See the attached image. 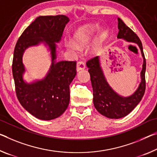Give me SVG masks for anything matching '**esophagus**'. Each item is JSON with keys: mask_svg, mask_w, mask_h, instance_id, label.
I'll return each instance as SVG.
<instances>
[{"mask_svg": "<svg viewBox=\"0 0 157 157\" xmlns=\"http://www.w3.org/2000/svg\"><path fill=\"white\" fill-rule=\"evenodd\" d=\"M85 68V63L82 61H78L77 63V71H81V70H84Z\"/></svg>", "mask_w": 157, "mask_h": 157, "instance_id": "esophagus-1", "label": "esophagus"}]
</instances>
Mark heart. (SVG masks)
I'll return each instance as SVG.
<instances>
[{
    "label": "heart",
    "mask_w": 157,
    "mask_h": 157,
    "mask_svg": "<svg viewBox=\"0 0 157 157\" xmlns=\"http://www.w3.org/2000/svg\"><path fill=\"white\" fill-rule=\"evenodd\" d=\"M91 36V28L90 26L85 25L81 26L75 32L73 35V41L69 42L67 44L68 48L77 50L78 49V46H82L88 43Z\"/></svg>",
    "instance_id": "1"
}]
</instances>
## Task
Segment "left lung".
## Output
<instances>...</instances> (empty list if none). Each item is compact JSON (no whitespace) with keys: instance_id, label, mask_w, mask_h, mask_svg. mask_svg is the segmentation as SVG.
Instances as JSON below:
<instances>
[{"instance_id":"8db88e82","label":"left lung","mask_w":157,"mask_h":157,"mask_svg":"<svg viewBox=\"0 0 157 157\" xmlns=\"http://www.w3.org/2000/svg\"><path fill=\"white\" fill-rule=\"evenodd\" d=\"M117 20V38L136 43L140 49L143 64L140 72L141 81L138 89L132 95L124 97L114 91L108 84L101 66L100 57L97 56L86 62L93 88L94 107L102 115L110 119L122 118L128 114L140 103L145 91L146 61L143 44L138 36L120 18H118Z\"/></svg>"}]
</instances>
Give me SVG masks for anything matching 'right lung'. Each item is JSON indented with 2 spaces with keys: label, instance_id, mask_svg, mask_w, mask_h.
<instances>
[{
  "label": "right lung",
  "instance_id": "1",
  "mask_svg": "<svg viewBox=\"0 0 157 157\" xmlns=\"http://www.w3.org/2000/svg\"><path fill=\"white\" fill-rule=\"evenodd\" d=\"M70 19L65 15L40 16L27 27L17 40L12 61V75L17 98L25 110L42 120L60 117L68 108L70 84L76 75V62L56 61L60 43ZM43 43L51 52V66L46 77L28 83L23 55L26 48Z\"/></svg>",
  "mask_w": 157,
  "mask_h": 157
}]
</instances>
